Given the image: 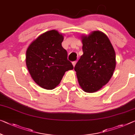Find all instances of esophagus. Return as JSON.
<instances>
[{
  "label": "esophagus",
  "mask_w": 135,
  "mask_h": 135,
  "mask_svg": "<svg viewBox=\"0 0 135 135\" xmlns=\"http://www.w3.org/2000/svg\"><path fill=\"white\" fill-rule=\"evenodd\" d=\"M76 61H73L72 62V65H73V66H74V67H75V65H76Z\"/></svg>",
  "instance_id": "obj_1"
}]
</instances>
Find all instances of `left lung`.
<instances>
[{
    "instance_id": "1",
    "label": "left lung",
    "mask_w": 135,
    "mask_h": 135,
    "mask_svg": "<svg viewBox=\"0 0 135 135\" xmlns=\"http://www.w3.org/2000/svg\"><path fill=\"white\" fill-rule=\"evenodd\" d=\"M83 52L74 69L84 92L99 90L110 80L116 66V54L107 36L101 31L83 36Z\"/></svg>"
}]
</instances>
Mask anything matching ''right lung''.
Instances as JSON below:
<instances>
[{
	"instance_id": "add662e5",
	"label": "right lung",
	"mask_w": 135,
	"mask_h": 135,
	"mask_svg": "<svg viewBox=\"0 0 135 135\" xmlns=\"http://www.w3.org/2000/svg\"><path fill=\"white\" fill-rule=\"evenodd\" d=\"M63 39L57 31H49L37 37L27 49V68L33 80L43 89H54L65 72L74 69L68 60L67 51L61 46Z\"/></svg>"
}]
</instances>
